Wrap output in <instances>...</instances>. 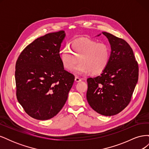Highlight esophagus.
<instances>
[{
	"instance_id": "esophagus-1",
	"label": "esophagus",
	"mask_w": 149,
	"mask_h": 149,
	"mask_svg": "<svg viewBox=\"0 0 149 149\" xmlns=\"http://www.w3.org/2000/svg\"><path fill=\"white\" fill-rule=\"evenodd\" d=\"M74 80H75V81H76V82H77V83L80 82V81H81V79L79 78V77H78V76H76Z\"/></svg>"
}]
</instances>
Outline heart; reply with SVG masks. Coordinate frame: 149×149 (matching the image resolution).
<instances>
[{
  "mask_svg": "<svg viewBox=\"0 0 149 149\" xmlns=\"http://www.w3.org/2000/svg\"><path fill=\"white\" fill-rule=\"evenodd\" d=\"M61 50V62L68 71H72L79 61L80 63L74 71L78 74L98 75L106 70L111 58V48L105 43L87 38L76 40Z\"/></svg>",
  "mask_w": 149,
  "mask_h": 149,
  "instance_id": "b5f03b06",
  "label": "heart"
}]
</instances>
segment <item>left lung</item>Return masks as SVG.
Segmentation results:
<instances>
[{
    "label": "left lung",
    "mask_w": 149,
    "mask_h": 149,
    "mask_svg": "<svg viewBox=\"0 0 149 149\" xmlns=\"http://www.w3.org/2000/svg\"><path fill=\"white\" fill-rule=\"evenodd\" d=\"M111 47L109 63L100 76L88 78L87 101L97 113H119L127 106L138 81L139 66L132 48L124 40L102 32Z\"/></svg>",
    "instance_id": "8db88e82"
}]
</instances>
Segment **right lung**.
Returning <instances> with one entry per match:
<instances>
[{"label": "right lung", "mask_w": 149, "mask_h": 149, "mask_svg": "<svg viewBox=\"0 0 149 149\" xmlns=\"http://www.w3.org/2000/svg\"><path fill=\"white\" fill-rule=\"evenodd\" d=\"M65 31L40 37L22 51L15 65L16 96L31 118L48 120L65 105L74 76L64 70L60 55Z\"/></svg>", "instance_id": "right-lung-1"}]
</instances>
